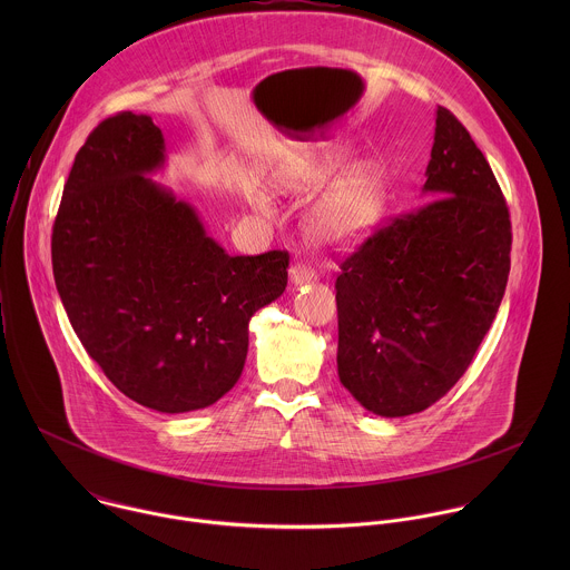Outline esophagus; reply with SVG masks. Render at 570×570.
Wrapping results in <instances>:
<instances>
[{"instance_id": "1", "label": "esophagus", "mask_w": 570, "mask_h": 570, "mask_svg": "<svg viewBox=\"0 0 570 570\" xmlns=\"http://www.w3.org/2000/svg\"><path fill=\"white\" fill-rule=\"evenodd\" d=\"M289 281H292V285L294 287H301V285H309V283H314L316 281V272L312 269V267H307V265H292L289 267Z\"/></svg>"}]
</instances>
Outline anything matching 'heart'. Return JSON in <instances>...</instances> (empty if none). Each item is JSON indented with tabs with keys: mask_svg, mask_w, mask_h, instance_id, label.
Instances as JSON below:
<instances>
[{
	"mask_svg": "<svg viewBox=\"0 0 570 570\" xmlns=\"http://www.w3.org/2000/svg\"><path fill=\"white\" fill-rule=\"evenodd\" d=\"M344 149L283 160L272 170V186L292 197H309L325 188L303 219L309 244L325 249H351L366 242L386 208V177L380 164L353 163ZM254 208L269 213V199L256 197Z\"/></svg>",
	"mask_w": 570,
	"mask_h": 570,
	"instance_id": "b5f03b06",
	"label": "heart"
}]
</instances>
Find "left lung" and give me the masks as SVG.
Wrapping results in <instances>:
<instances>
[{
	"label": "left lung",
	"instance_id": "8db88e82",
	"mask_svg": "<svg viewBox=\"0 0 570 570\" xmlns=\"http://www.w3.org/2000/svg\"><path fill=\"white\" fill-rule=\"evenodd\" d=\"M421 193L342 263L335 281L337 375L373 414L406 416L439 402L468 371L509 278L511 222L468 129L434 111Z\"/></svg>",
	"mask_w": 570,
	"mask_h": 570
}]
</instances>
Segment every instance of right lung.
<instances>
[{"label": "right lung", "mask_w": 570, "mask_h": 570, "mask_svg": "<svg viewBox=\"0 0 570 570\" xmlns=\"http://www.w3.org/2000/svg\"><path fill=\"white\" fill-rule=\"evenodd\" d=\"M151 116L102 120L75 158L52 230L57 292L109 382L140 406H213L242 377L249 318L287 287V252L230 256L151 175Z\"/></svg>", "instance_id": "right-lung-1"}]
</instances>
